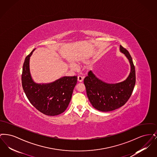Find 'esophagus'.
<instances>
[{"label":"esophagus","instance_id":"obj_1","mask_svg":"<svg viewBox=\"0 0 157 157\" xmlns=\"http://www.w3.org/2000/svg\"><path fill=\"white\" fill-rule=\"evenodd\" d=\"M83 80V78L81 76H78V81L79 82H82Z\"/></svg>","mask_w":157,"mask_h":157}]
</instances>
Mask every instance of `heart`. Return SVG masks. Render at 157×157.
<instances>
[{
    "instance_id": "1",
    "label": "heart",
    "mask_w": 157,
    "mask_h": 157,
    "mask_svg": "<svg viewBox=\"0 0 157 157\" xmlns=\"http://www.w3.org/2000/svg\"><path fill=\"white\" fill-rule=\"evenodd\" d=\"M69 67H71V68L72 69H73V70H76V68H77L75 63H72V62L69 63Z\"/></svg>"
}]
</instances>
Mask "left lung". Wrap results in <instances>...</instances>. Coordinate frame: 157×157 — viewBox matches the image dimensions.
<instances>
[{"label": "left lung", "mask_w": 157, "mask_h": 157, "mask_svg": "<svg viewBox=\"0 0 157 157\" xmlns=\"http://www.w3.org/2000/svg\"><path fill=\"white\" fill-rule=\"evenodd\" d=\"M120 52L124 54L130 65V72L127 78L115 83L101 80L90 71L84 79L87 97L94 108L102 112H109L123 106L131 97L135 84V69L128 51L121 45Z\"/></svg>", "instance_id": "8db88e82"}]
</instances>
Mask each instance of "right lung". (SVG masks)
Returning <instances> with one entry per match:
<instances>
[{
    "label": "right lung",
    "mask_w": 157,
    "mask_h": 157,
    "mask_svg": "<svg viewBox=\"0 0 157 157\" xmlns=\"http://www.w3.org/2000/svg\"><path fill=\"white\" fill-rule=\"evenodd\" d=\"M35 49L26 57L23 63V89L31 104L39 111L49 116L59 115L67 109L71 101L77 77L66 76L50 83H36L31 76L29 65Z\"/></svg>",
    "instance_id": "1"
}]
</instances>
